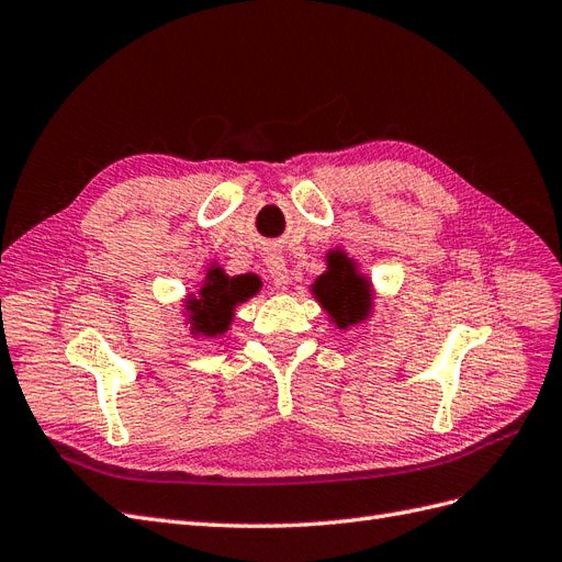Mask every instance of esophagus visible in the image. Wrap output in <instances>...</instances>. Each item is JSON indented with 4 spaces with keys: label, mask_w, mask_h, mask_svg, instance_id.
<instances>
[{
    "label": "esophagus",
    "mask_w": 562,
    "mask_h": 562,
    "mask_svg": "<svg viewBox=\"0 0 562 562\" xmlns=\"http://www.w3.org/2000/svg\"><path fill=\"white\" fill-rule=\"evenodd\" d=\"M265 265H267V271H269L271 281H274L279 288L291 285V277H288V267H285V260H283L281 252L269 250L265 255Z\"/></svg>",
    "instance_id": "34e87169"
}]
</instances>
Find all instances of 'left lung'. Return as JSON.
<instances>
[{
    "mask_svg": "<svg viewBox=\"0 0 562 562\" xmlns=\"http://www.w3.org/2000/svg\"><path fill=\"white\" fill-rule=\"evenodd\" d=\"M314 295L323 304V310H328L337 328L342 330L366 321L372 312L370 281L361 274L359 265L347 258L345 252H339L335 271H326L316 281Z\"/></svg>",
    "mask_w": 562,
    "mask_h": 562,
    "instance_id": "left-lung-1",
    "label": "left lung"
}]
</instances>
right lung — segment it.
<instances>
[{
  "label": "right lung",
  "instance_id": "1",
  "mask_svg": "<svg viewBox=\"0 0 562 562\" xmlns=\"http://www.w3.org/2000/svg\"><path fill=\"white\" fill-rule=\"evenodd\" d=\"M260 291L258 279L227 277L223 267L215 262L209 267L206 279L201 281L196 293L184 300V316L192 326V335L217 337L232 326L236 307Z\"/></svg>",
  "mask_w": 562,
  "mask_h": 562
}]
</instances>
